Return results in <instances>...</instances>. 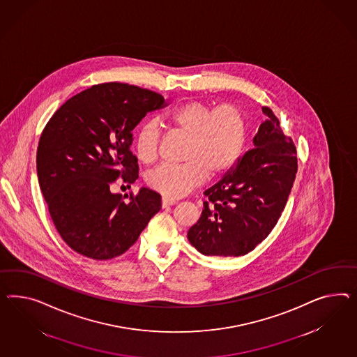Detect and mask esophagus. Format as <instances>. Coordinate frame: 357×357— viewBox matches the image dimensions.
Returning a JSON list of instances; mask_svg holds the SVG:
<instances>
[{
  "instance_id": "34e87169",
  "label": "esophagus",
  "mask_w": 357,
  "mask_h": 357,
  "mask_svg": "<svg viewBox=\"0 0 357 357\" xmlns=\"http://www.w3.org/2000/svg\"><path fill=\"white\" fill-rule=\"evenodd\" d=\"M161 204H162V208H167V206H172V205H175V204H176V202H175V200H173V199H167V197H162V202H161Z\"/></svg>"
}]
</instances>
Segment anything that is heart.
Instances as JSON below:
<instances>
[{
    "label": "heart",
    "instance_id": "obj_1",
    "mask_svg": "<svg viewBox=\"0 0 357 357\" xmlns=\"http://www.w3.org/2000/svg\"><path fill=\"white\" fill-rule=\"evenodd\" d=\"M169 122L190 140L184 152L185 162L158 165L146 175L148 185L165 197H182L202 185L209 174L225 175L241 160L248 135L241 107L232 104L214 107L204 101H190L173 110ZM158 143V126L146 121L136 131V157L144 164L152 162Z\"/></svg>",
    "mask_w": 357,
    "mask_h": 357
}]
</instances>
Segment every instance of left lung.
I'll return each mask as SVG.
<instances>
[{
  "label": "left lung",
  "instance_id": "1",
  "mask_svg": "<svg viewBox=\"0 0 357 357\" xmlns=\"http://www.w3.org/2000/svg\"><path fill=\"white\" fill-rule=\"evenodd\" d=\"M255 148L204 195V209L188 241L205 256L236 257L253 251L274 229L298 172L296 148L268 106Z\"/></svg>",
  "mask_w": 357,
  "mask_h": 357
}]
</instances>
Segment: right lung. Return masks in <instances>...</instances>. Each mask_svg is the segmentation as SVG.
<instances>
[{"label": "right lung", "instance_id": "1", "mask_svg": "<svg viewBox=\"0 0 357 357\" xmlns=\"http://www.w3.org/2000/svg\"><path fill=\"white\" fill-rule=\"evenodd\" d=\"M169 104L152 91L104 83L71 97L45 126L38 146L40 188L53 223L71 250L93 260L125 253L161 209V196L142 187L126 203L110 191L139 178L132 130Z\"/></svg>", "mask_w": 357, "mask_h": 357}]
</instances>
